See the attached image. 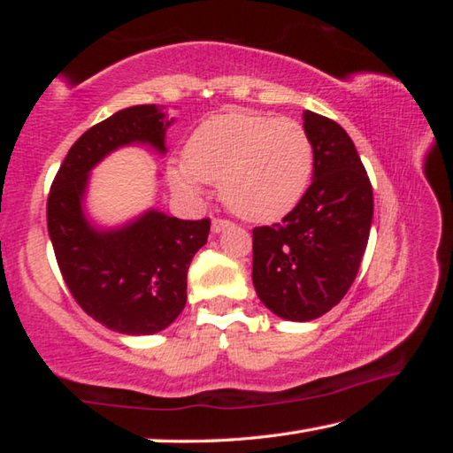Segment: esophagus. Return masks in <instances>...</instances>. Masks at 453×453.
Masks as SVG:
<instances>
[{"label":"esophagus","mask_w":453,"mask_h":453,"mask_svg":"<svg viewBox=\"0 0 453 453\" xmlns=\"http://www.w3.org/2000/svg\"><path fill=\"white\" fill-rule=\"evenodd\" d=\"M226 227H229V221H227V219H213V221H211V232H213V234L224 232Z\"/></svg>","instance_id":"1"}]
</instances>
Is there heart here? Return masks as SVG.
Segmentation results:
<instances>
[{
  "label": "heart",
  "mask_w": 453,
  "mask_h": 453,
  "mask_svg": "<svg viewBox=\"0 0 453 453\" xmlns=\"http://www.w3.org/2000/svg\"><path fill=\"white\" fill-rule=\"evenodd\" d=\"M313 173V145L300 121L250 111H224L202 121L173 164L172 188L197 197L202 181L219 183V196L237 216L270 224L302 202Z\"/></svg>",
  "instance_id": "b5f03b06"
}]
</instances>
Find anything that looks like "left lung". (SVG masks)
I'll use <instances>...</instances> for the list:
<instances>
[{
  "label": "left lung",
  "instance_id": "8db88e82",
  "mask_svg": "<svg viewBox=\"0 0 453 453\" xmlns=\"http://www.w3.org/2000/svg\"><path fill=\"white\" fill-rule=\"evenodd\" d=\"M313 145L311 186L281 224L254 229L256 294L289 321H311L342 302L362 264L373 218L372 183L340 124L303 113Z\"/></svg>",
  "mask_w": 453,
  "mask_h": 453
}]
</instances>
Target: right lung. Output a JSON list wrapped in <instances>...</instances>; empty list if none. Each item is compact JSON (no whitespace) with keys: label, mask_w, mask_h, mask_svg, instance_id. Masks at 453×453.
I'll list each match as a JSON object with an SVG mask.
<instances>
[{"label":"right lung","mask_w":453,"mask_h":453,"mask_svg":"<svg viewBox=\"0 0 453 453\" xmlns=\"http://www.w3.org/2000/svg\"><path fill=\"white\" fill-rule=\"evenodd\" d=\"M164 105H134L89 127L72 145L48 197V232L75 302L107 329L151 335L186 308L188 267L208 243L210 219L188 221L156 208L105 227L88 216L89 173L119 148L148 145L165 156L173 124Z\"/></svg>","instance_id":"add662e5"}]
</instances>
